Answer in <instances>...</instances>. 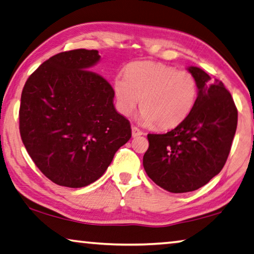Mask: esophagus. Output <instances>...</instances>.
<instances>
[{"mask_svg": "<svg viewBox=\"0 0 254 254\" xmlns=\"http://www.w3.org/2000/svg\"><path fill=\"white\" fill-rule=\"evenodd\" d=\"M142 132L139 130L137 127H132V137H138V135H141Z\"/></svg>", "mask_w": 254, "mask_h": 254, "instance_id": "obj_1", "label": "esophagus"}]
</instances>
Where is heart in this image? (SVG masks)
<instances>
[{
    "mask_svg": "<svg viewBox=\"0 0 254 254\" xmlns=\"http://www.w3.org/2000/svg\"><path fill=\"white\" fill-rule=\"evenodd\" d=\"M198 86L187 70L154 62H140L127 66L126 75L114 81L116 108L130 116L140 100V121L160 130L176 127L195 107Z\"/></svg>",
    "mask_w": 254,
    "mask_h": 254,
    "instance_id": "heart-1",
    "label": "heart"
}]
</instances>
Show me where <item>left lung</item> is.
Returning <instances> with one entry per match:
<instances>
[{
    "instance_id": "1",
    "label": "left lung",
    "mask_w": 254,
    "mask_h": 254,
    "mask_svg": "<svg viewBox=\"0 0 254 254\" xmlns=\"http://www.w3.org/2000/svg\"><path fill=\"white\" fill-rule=\"evenodd\" d=\"M187 69L198 86L195 107L173 130L147 135L142 160L147 176L176 194L196 190L221 171L237 127V108L224 83H212L198 67Z\"/></svg>"
}]
</instances>
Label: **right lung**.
Masks as SVG:
<instances>
[{
    "label": "right lung",
    "mask_w": 254,
    "mask_h": 254,
    "mask_svg": "<svg viewBox=\"0 0 254 254\" xmlns=\"http://www.w3.org/2000/svg\"><path fill=\"white\" fill-rule=\"evenodd\" d=\"M99 60L97 50L60 52L22 89L21 140L41 172L59 186L94 183L131 138L130 122L114 107L112 85L91 71Z\"/></svg>",
    "instance_id": "1"
}]
</instances>
